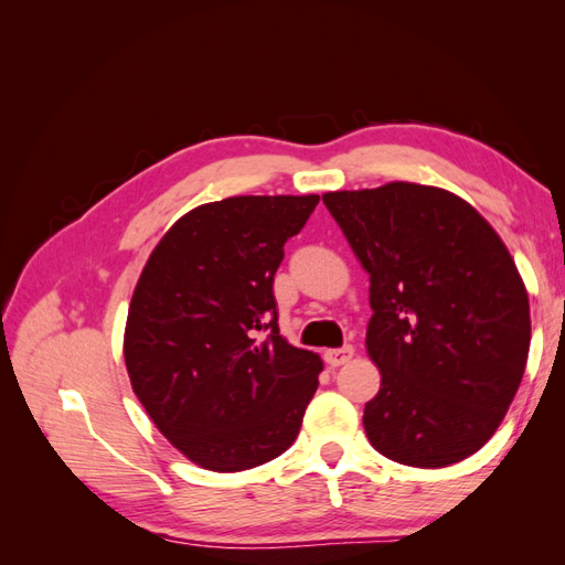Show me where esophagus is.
Segmentation results:
<instances>
[{"instance_id": "obj_1", "label": "esophagus", "mask_w": 565, "mask_h": 565, "mask_svg": "<svg viewBox=\"0 0 565 565\" xmlns=\"http://www.w3.org/2000/svg\"><path fill=\"white\" fill-rule=\"evenodd\" d=\"M353 347H341V349H330L324 351V363L332 365V367H339V365H347L351 358H353Z\"/></svg>"}]
</instances>
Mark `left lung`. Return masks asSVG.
Here are the masks:
<instances>
[{
	"mask_svg": "<svg viewBox=\"0 0 565 565\" xmlns=\"http://www.w3.org/2000/svg\"><path fill=\"white\" fill-rule=\"evenodd\" d=\"M370 276L365 347L382 372L372 448L440 469L481 450L523 380L530 303L502 237L467 200L393 181L322 195Z\"/></svg>",
	"mask_w": 565,
	"mask_h": 565,
	"instance_id": "obj_1",
	"label": "left lung"
}]
</instances>
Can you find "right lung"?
Masks as SVG:
<instances>
[{
	"label": "right lung",
	"instance_id": "add662e5",
	"mask_svg": "<svg viewBox=\"0 0 565 565\" xmlns=\"http://www.w3.org/2000/svg\"><path fill=\"white\" fill-rule=\"evenodd\" d=\"M318 200L200 204L162 235L134 287L131 388L160 434L202 469L259 467L301 429L322 361L280 334L273 276Z\"/></svg>",
	"mask_w": 565,
	"mask_h": 565
}]
</instances>
